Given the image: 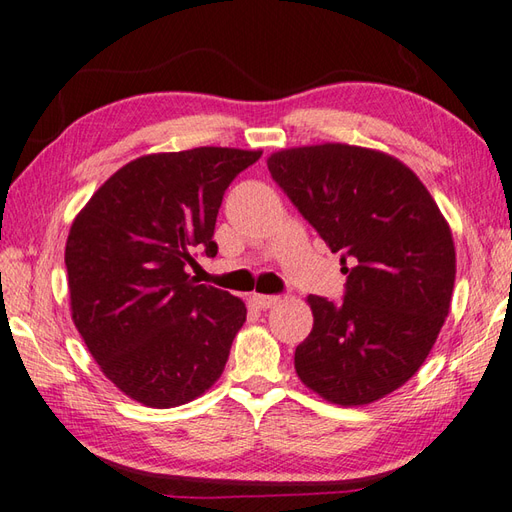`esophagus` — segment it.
<instances>
[{
    "instance_id": "obj_1",
    "label": "esophagus",
    "mask_w": 512,
    "mask_h": 512,
    "mask_svg": "<svg viewBox=\"0 0 512 512\" xmlns=\"http://www.w3.org/2000/svg\"><path fill=\"white\" fill-rule=\"evenodd\" d=\"M278 295H263V293H254L252 295V302H254V306L256 309H271V306L274 304H278Z\"/></svg>"
}]
</instances>
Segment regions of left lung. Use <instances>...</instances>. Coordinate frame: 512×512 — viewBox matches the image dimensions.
Instances as JSON below:
<instances>
[{
	"label": "left lung",
	"instance_id": "1",
	"mask_svg": "<svg viewBox=\"0 0 512 512\" xmlns=\"http://www.w3.org/2000/svg\"><path fill=\"white\" fill-rule=\"evenodd\" d=\"M267 166L346 274L344 302L306 298L313 331L295 348V372L335 405L379 401L423 366L449 315V223L388 153L326 142L271 153Z\"/></svg>",
	"mask_w": 512,
	"mask_h": 512
}]
</instances>
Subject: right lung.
<instances>
[{
	"instance_id": "add662e5",
	"label": "right lung",
	"mask_w": 512,
	"mask_h": 512,
	"mask_svg": "<svg viewBox=\"0 0 512 512\" xmlns=\"http://www.w3.org/2000/svg\"><path fill=\"white\" fill-rule=\"evenodd\" d=\"M260 155L221 146L142 155L76 214L65 243L72 320L129 399L168 410L223 374L245 302L197 285L186 267L197 252L217 256L225 190Z\"/></svg>"
}]
</instances>
